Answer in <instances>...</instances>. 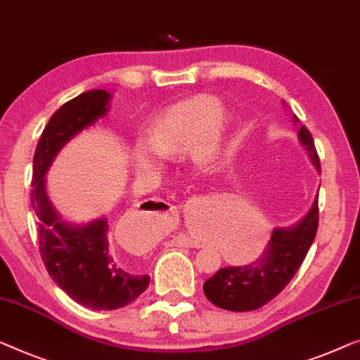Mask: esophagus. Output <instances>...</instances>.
<instances>
[{
    "label": "esophagus",
    "instance_id": "obj_1",
    "mask_svg": "<svg viewBox=\"0 0 360 360\" xmlns=\"http://www.w3.org/2000/svg\"><path fill=\"white\" fill-rule=\"evenodd\" d=\"M176 242H179L181 247H190V248H200L201 243L198 240H193V238L188 237H179L176 238Z\"/></svg>",
    "mask_w": 360,
    "mask_h": 360
}]
</instances>
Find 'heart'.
<instances>
[{"label":"heart","mask_w":360,"mask_h":360,"mask_svg":"<svg viewBox=\"0 0 360 360\" xmlns=\"http://www.w3.org/2000/svg\"><path fill=\"white\" fill-rule=\"evenodd\" d=\"M229 129V117L221 108V102L216 97L200 96L191 101L176 103L162 115L150 123L148 131V148L146 144L134 148L133 160L138 169L146 170L155 164V154L172 158L188 153L193 149L195 159L202 165H211L221 158L224 144H226ZM260 226L253 219H245L238 226L233 245L250 248L259 243L255 250L259 252L268 240L269 227L266 219L258 217ZM262 229L259 234V229Z\"/></svg>","instance_id":"obj_1"}]
</instances>
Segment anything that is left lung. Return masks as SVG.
Returning a JSON list of instances; mask_svg holds the SVG:
<instances>
[{"mask_svg": "<svg viewBox=\"0 0 360 360\" xmlns=\"http://www.w3.org/2000/svg\"><path fill=\"white\" fill-rule=\"evenodd\" d=\"M299 138L320 170V158L311 133L302 127ZM319 200H315L309 214L297 226L276 229L263 253L253 263L219 269L202 285L207 300L231 311L257 310L273 300L304 263L319 231Z\"/></svg>", "mask_w": 360, "mask_h": 360, "instance_id": "left-lung-1", "label": "left lung"}]
</instances>
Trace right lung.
<instances>
[{
  "label": "right lung",
  "mask_w": 360,
  "mask_h": 360,
  "mask_svg": "<svg viewBox=\"0 0 360 360\" xmlns=\"http://www.w3.org/2000/svg\"><path fill=\"white\" fill-rule=\"evenodd\" d=\"M110 94L94 89L71 98L46 123L34 154L30 201L37 214L39 252L51 279L77 304L92 310H117L136 300L149 285L148 274L118 258L108 242V224H65L51 207L44 175L58 150L82 128L107 113Z\"/></svg>",
  "instance_id": "add662e5"
}]
</instances>
